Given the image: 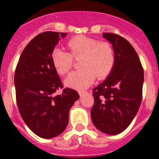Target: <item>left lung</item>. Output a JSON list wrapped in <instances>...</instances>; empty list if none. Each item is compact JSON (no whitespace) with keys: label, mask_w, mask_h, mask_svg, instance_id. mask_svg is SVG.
<instances>
[{"label":"left lung","mask_w":159,"mask_h":159,"mask_svg":"<svg viewBox=\"0 0 159 159\" xmlns=\"http://www.w3.org/2000/svg\"><path fill=\"white\" fill-rule=\"evenodd\" d=\"M66 35L46 31L35 36L21 53L15 72L20 114L30 130L43 139L54 138L65 130L70 109L79 98L75 90L62 89L52 57Z\"/></svg>","instance_id":"1"}]
</instances>
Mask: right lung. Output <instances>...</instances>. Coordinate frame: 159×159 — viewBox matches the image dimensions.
<instances>
[{
  "label": "right lung",
  "mask_w": 159,
  "mask_h": 159,
  "mask_svg": "<svg viewBox=\"0 0 159 159\" xmlns=\"http://www.w3.org/2000/svg\"><path fill=\"white\" fill-rule=\"evenodd\" d=\"M112 44L115 60L110 74L93 89L92 122L107 134L123 132L136 116L142 101L143 70L138 54L128 41L116 34H103Z\"/></svg>",
  "instance_id": "1"
}]
</instances>
